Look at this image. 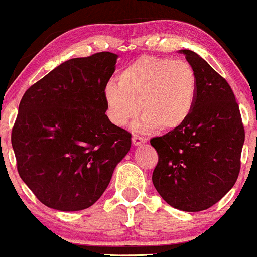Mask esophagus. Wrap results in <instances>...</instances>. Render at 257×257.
Listing matches in <instances>:
<instances>
[{
    "instance_id": "34e87169",
    "label": "esophagus",
    "mask_w": 257,
    "mask_h": 257,
    "mask_svg": "<svg viewBox=\"0 0 257 257\" xmlns=\"http://www.w3.org/2000/svg\"><path fill=\"white\" fill-rule=\"evenodd\" d=\"M132 140H133V144H134L135 146H140V145H144L145 142H146V139L142 138V137H139V135H133Z\"/></svg>"
}]
</instances>
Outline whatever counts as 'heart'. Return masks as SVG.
Returning <instances> with one entry per match:
<instances>
[{"mask_svg": "<svg viewBox=\"0 0 257 257\" xmlns=\"http://www.w3.org/2000/svg\"><path fill=\"white\" fill-rule=\"evenodd\" d=\"M117 81L118 86L107 83L103 93L106 115L115 125H126L140 111L139 131L175 132L195 106L196 74L185 61L145 55L123 68Z\"/></svg>", "mask_w": 257, "mask_h": 257, "instance_id": "heart-1", "label": "heart"}]
</instances>
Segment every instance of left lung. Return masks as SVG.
I'll use <instances>...</instances> for the list:
<instances>
[{
  "mask_svg": "<svg viewBox=\"0 0 257 257\" xmlns=\"http://www.w3.org/2000/svg\"><path fill=\"white\" fill-rule=\"evenodd\" d=\"M179 52L196 74L195 106L181 128L151 140L159 157L152 181L170 206L200 212L215 205L236 183L245 134L226 80L196 52Z\"/></svg>",
  "mask_w": 257,
  "mask_h": 257,
  "instance_id": "1",
  "label": "left lung"
}]
</instances>
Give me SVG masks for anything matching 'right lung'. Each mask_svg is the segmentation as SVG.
I'll return each mask as SVG.
<instances>
[{
    "label": "right lung",
    "instance_id": "add662e5",
    "mask_svg": "<svg viewBox=\"0 0 257 257\" xmlns=\"http://www.w3.org/2000/svg\"><path fill=\"white\" fill-rule=\"evenodd\" d=\"M117 55L68 60L25 92L12 131L18 172L40 202L81 211L103 195L132 135L105 115Z\"/></svg>",
    "mask_w": 257,
    "mask_h": 257
}]
</instances>
